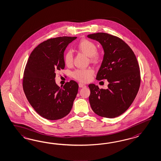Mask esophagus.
Masks as SVG:
<instances>
[{
	"instance_id": "obj_1",
	"label": "esophagus",
	"mask_w": 161,
	"mask_h": 161,
	"mask_svg": "<svg viewBox=\"0 0 161 161\" xmlns=\"http://www.w3.org/2000/svg\"><path fill=\"white\" fill-rule=\"evenodd\" d=\"M79 87H80V88H82V87H85L86 86L85 85H84V84H83V83H79Z\"/></svg>"
}]
</instances>
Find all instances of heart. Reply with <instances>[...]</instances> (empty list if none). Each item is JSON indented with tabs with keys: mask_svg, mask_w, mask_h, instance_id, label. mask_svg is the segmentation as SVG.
<instances>
[{
	"mask_svg": "<svg viewBox=\"0 0 161 161\" xmlns=\"http://www.w3.org/2000/svg\"><path fill=\"white\" fill-rule=\"evenodd\" d=\"M79 51L83 54L89 57L90 60L93 62H97L101 59V53L97 50V46L94 42L88 39H84L79 42L77 45ZM64 63L68 66L73 64V53L72 51H66L64 53ZM94 74V70L92 68L86 69H76L72 73V76L80 82H87L91 78Z\"/></svg>",
	"mask_w": 161,
	"mask_h": 161,
	"instance_id": "1",
	"label": "heart"
}]
</instances>
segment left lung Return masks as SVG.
<instances>
[{"mask_svg": "<svg viewBox=\"0 0 161 161\" xmlns=\"http://www.w3.org/2000/svg\"><path fill=\"white\" fill-rule=\"evenodd\" d=\"M99 42L104 51L97 79H107L108 89L89 84V103L93 111L108 118L118 117L127 110L138 93L141 75L136 56L131 48L118 37L106 33L88 35Z\"/></svg>", "mask_w": 161, "mask_h": 161, "instance_id": "left-lung-1", "label": "left lung"}]
</instances>
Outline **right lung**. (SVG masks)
I'll return each mask as SVG.
<instances>
[{
	"instance_id": "1",
	"label": "right lung",
	"mask_w": 161,
	"mask_h": 161,
	"mask_svg": "<svg viewBox=\"0 0 161 161\" xmlns=\"http://www.w3.org/2000/svg\"><path fill=\"white\" fill-rule=\"evenodd\" d=\"M77 37L62 36L43 42L34 49L26 65L23 89L28 101L37 113L48 120L60 119L68 115L78 92L74 80L60 87L56 72L64 68V51Z\"/></svg>"
}]
</instances>
